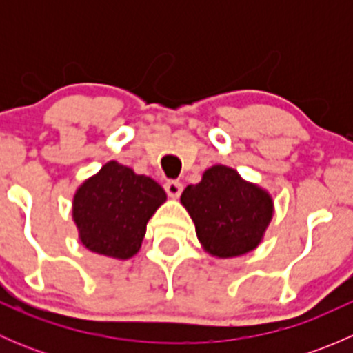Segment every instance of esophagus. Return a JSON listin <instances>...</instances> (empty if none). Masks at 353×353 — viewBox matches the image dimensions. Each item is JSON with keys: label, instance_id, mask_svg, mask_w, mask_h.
<instances>
[{"label": "esophagus", "instance_id": "obj_1", "mask_svg": "<svg viewBox=\"0 0 353 353\" xmlns=\"http://www.w3.org/2000/svg\"><path fill=\"white\" fill-rule=\"evenodd\" d=\"M163 188H165V193L169 194L170 198H177L181 194V191H183V184H181L179 181H167V183L163 184Z\"/></svg>", "mask_w": 353, "mask_h": 353}]
</instances>
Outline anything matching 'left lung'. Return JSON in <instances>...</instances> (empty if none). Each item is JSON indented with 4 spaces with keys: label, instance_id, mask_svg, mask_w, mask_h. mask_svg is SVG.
<instances>
[{
    "label": "left lung",
    "instance_id": "left-lung-1",
    "mask_svg": "<svg viewBox=\"0 0 353 353\" xmlns=\"http://www.w3.org/2000/svg\"><path fill=\"white\" fill-rule=\"evenodd\" d=\"M181 203L193 219L199 243L216 258L252 251L273 216L272 196L225 165L205 170L201 183L183 191Z\"/></svg>",
    "mask_w": 353,
    "mask_h": 353
}]
</instances>
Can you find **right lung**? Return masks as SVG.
<instances>
[{"mask_svg": "<svg viewBox=\"0 0 353 353\" xmlns=\"http://www.w3.org/2000/svg\"><path fill=\"white\" fill-rule=\"evenodd\" d=\"M165 198L154 179L110 160L74 194L73 220L81 243L97 254L131 258L140 249L147 222Z\"/></svg>", "mask_w": 353, "mask_h": 353, "instance_id": "right-lung-1", "label": "right lung"}]
</instances>
